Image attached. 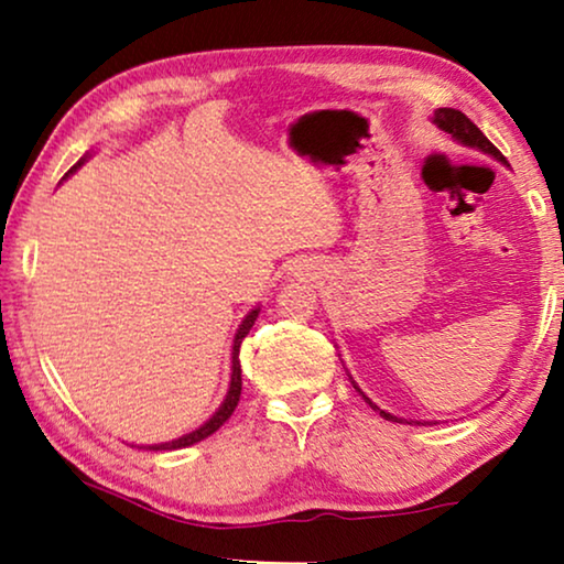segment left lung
Wrapping results in <instances>:
<instances>
[{
  "label": "left lung",
  "mask_w": 564,
  "mask_h": 564,
  "mask_svg": "<svg viewBox=\"0 0 564 564\" xmlns=\"http://www.w3.org/2000/svg\"><path fill=\"white\" fill-rule=\"evenodd\" d=\"M434 122L442 130H446V133H452V138H457L459 143H465V145H473V149H480V151H485V153H490V156H496V159H500L503 161V153H500L496 145H492L488 138L482 135V130L475 126L473 120L467 118L465 112H459V110H454V107H438V110L434 112ZM354 388H357V384H354ZM359 390V388H357ZM361 392V390H359ZM369 405L372 408H377L372 400L369 398H365ZM377 411H380V408H377ZM382 413V419H388V421H398V423H403L400 419H395V415H390V413H384V411H380Z\"/></svg>",
  "instance_id": "8db88e82"
}]
</instances>
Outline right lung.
<instances>
[{
    "label": "right lung",
    "instance_id": "1",
    "mask_svg": "<svg viewBox=\"0 0 564 564\" xmlns=\"http://www.w3.org/2000/svg\"><path fill=\"white\" fill-rule=\"evenodd\" d=\"M79 164H82V161H79ZM79 164H76V166H79ZM74 169H72V172H74ZM257 315H259V311H251L249 315H246V321L241 323V328H238L236 341H234V375H230V390H228L226 400H223V405L218 408V411H215L213 419L207 421L205 426H199L197 431H192V434L176 438V442L156 444V446H149V449L159 452V449H182V446H192V444L203 442V438H207L210 434H215V431H218L223 423L230 419V413H234L236 405H238V398H241V384H243L241 382V365H238V351H241V341L246 338V334H249V330H251L253 321H257Z\"/></svg>",
    "mask_w": 564,
    "mask_h": 564
}]
</instances>
